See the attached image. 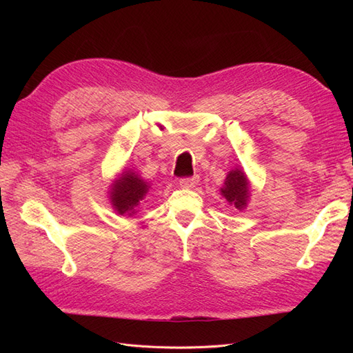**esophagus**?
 <instances>
[{
  "label": "esophagus",
  "instance_id": "esophagus-1",
  "mask_svg": "<svg viewBox=\"0 0 353 353\" xmlns=\"http://www.w3.org/2000/svg\"><path fill=\"white\" fill-rule=\"evenodd\" d=\"M199 183V176H187V178H181L179 179V185L183 188H193L194 185H197Z\"/></svg>",
  "mask_w": 353,
  "mask_h": 353
}]
</instances>
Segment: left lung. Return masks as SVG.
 Here are the masks:
<instances>
[{
  "instance_id": "obj_1",
  "label": "left lung",
  "mask_w": 353,
  "mask_h": 353,
  "mask_svg": "<svg viewBox=\"0 0 353 353\" xmlns=\"http://www.w3.org/2000/svg\"><path fill=\"white\" fill-rule=\"evenodd\" d=\"M222 196L237 209H243L249 199L248 178L239 169H234L225 179V187L221 188Z\"/></svg>"
}]
</instances>
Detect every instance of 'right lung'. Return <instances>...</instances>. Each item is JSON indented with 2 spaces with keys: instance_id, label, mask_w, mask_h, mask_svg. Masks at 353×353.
<instances>
[{
  "instance_id": "right-lung-1",
  "label": "right lung",
  "mask_w": 353,
  "mask_h": 353,
  "mask_svg": "<svg viewBox=\"0 0 353 353\" xmlns=\"http://www.w3.org/2000/svg\"><path fill=\"white\" fill-rule=\"evenodd\" d=\"M147 191L148 185L143 179L138 178L134 172H125L116 181V184H113L110 199L114 209L121 215L123 213L132 215L137 205L144 199Z\"/></svg>"
}]
</instances>
